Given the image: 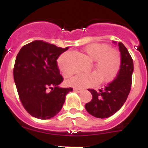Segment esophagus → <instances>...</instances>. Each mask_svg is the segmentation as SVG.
<instances>
[{
    "label": "esophagus",
    "instance_id": "obj_1",
    "mask_svg": "<svg viewBox=\"0 0 148 148\" xmlns=\"http://www.w3.org/2000/svg\"><path fill=\"white\" fill-rule=\"evenodd\" d=\"M73 90L75 91V92H82V89H78V88H74L73 89Z\"/></svg>",
    "mask_w": 148,
    "mask_h": 148
}]
</instances>
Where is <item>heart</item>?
I'll list each match as a JSON object with an SVG mask.
<instances>
[{
    "label": "heart",
    "mask_w": 148,
    "mask_h": 148,
    "mask_svg": "<svg viewBox=\"0 0 148 148\" xmlns=\"http://www.w3.org/2000/svg\"><path fill=\"white\" fill-rule=\"evenodd\" d=\"M83 54L90 61H94L95 73H82L66 81L67 86L84 89L94 86L99 82L107 83L113 80L118 75L121 65V54L118 50L110 48L107 44H91L83 49ZM60 69L65 76L70 73L60 64Z\"/></svg>",
    "instance_id": "heart-1"
}]
</instances>
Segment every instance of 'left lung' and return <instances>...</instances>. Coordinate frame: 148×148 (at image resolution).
Returning <instances> with one entry per match:
<instances>
[{
	"label": "left lung",
	"instance_id": "left-lung-1",
	"mask_svg": "<svg viewBox=\"0 0 148 148\" xmlns=\"http://www.w3.org/2000/svg\"><path fill=\"white\" fill-rule=\"evenodd\" d=\"M113 43L116 44V41ZM118 46L121 53V65L117 76L99 91L88 89L92 99L85 104V108L90 115L96 118H108L116 113L125 104L131 89L133 59L122 43L119 42Z\"/></svg>",
	"mask_w": 148,
	"mask_h": 148
}]
</instances>
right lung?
Returning a JSON list of instances; mask_svg holds the SVG:
<instances>
[{"mask_svg":"<svg viewBox=\"0 0 148 148\" xmlns=\"http://www.w3.org/2000/svg\"><path fill=\"white\" fill-rule=\"evenodd\" d=\"M68 47L61 48L43 40H34L19 51L13 70L14 81L23 108L39 119H49L59 113L67 93L62 88L57 59Z\"/></svg>","mask_w":148,"mask_h":148,"instance_id":"add662e5","label":"right lung"}]
</instances>
